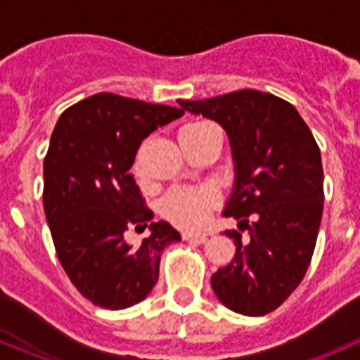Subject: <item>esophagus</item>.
I'll return each instance as SVG.
<instances>
[{
  "label": "esophagus",
  "mask_w": 360,
  "mask_h": 360,
  "mask_svg": "<svg viewBox=\"0 0 360 360\" xmlns=\"http://www.w3.org/2000/svg\"><path fill=\"white\" fill-rule=\"evenodd\" d=\"M209 234H205V232H182V238L184 240H196V241H205L207 240Z\"/></svg>",
  "instance_id": "1"
}]
</instances>
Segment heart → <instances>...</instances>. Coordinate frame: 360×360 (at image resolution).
I'll list each match as a JSON object with an SVG mask.
<instances>
[{
	"instance_id": "heart-1",
	"label": "heart",
	"mask_w": 360,
	"mask_h": 360,
	"mask_svg": "<svg viewBox=\"0 0 360 360\" xmlns=\"http://www.w3.org/2000/svg\"><path fill=\"white\" fill-rule=\"evenodd\" d=\"M209 126L207 122H193L184 126L182 131ZM180 131V133H182ZM216 195L212 189H186L174 191L164 202V212L173 221L184 227H198L203 224L209 209L214 203Z\"/></svg>"
}]
</instances>
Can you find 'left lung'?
Here are the masks:
<instances>
[{
  "label": "left lung",
  "mask_w": 360,
  "mask_h": 360,
  "mask_svg": "<svg viewBox=\"0 0 360 360\" xmlns=\"http://www.w3.org/2000/svg\"><path fill=\"white\" fill-rule=\"evenodd\" d=\"M182 111L225 129L234 184L224 216L250 234L227 231L236 254L211 276L216 297L241 316H265L303 281L323 216V164L314 135L292 104L257 90L178 101ZM251 224H248V216Z\"/></svg>",
  "instance_id": "left-lung-1"
}]
</instances>
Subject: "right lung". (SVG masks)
<instances>
[{"mask_svg": "<svg viewBox=\"0 0 360 360\" xmlns=\"http://www.w3.org/2000/svg\"><path fill=\"white\" fill-rule=\"evenodd\" d=\"M182 110L113 94L84 98L59 117L43 164V205L57 257L86 299L108 310L141 303L158 281L162 250L182 236L151 221L129 173L146 136ZM150 227L136 245L128 228Z\"/></svg>", "mask_w": 360, "mask_h": 360, "instance_id": "1", "label": "right lung"}]
</instances>
